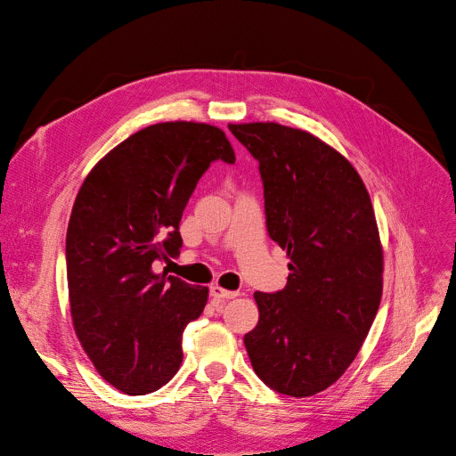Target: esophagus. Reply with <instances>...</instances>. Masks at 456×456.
Returning a JSON list of instances; mask_svg holds the SVG:
<instances>
[{
  "label": "esophagus",
  "mask_w": 456,
  "mask_h": 456,
  "mask_svg": "<svg viewBox=\"0 0 456 456\" xmlns=\"http://www.w3.org/2000/svg\"><path fill=\"white\" fill-rule=\"evenodd\" d=\"M238 296H240L238 292L225 290V289H222V287H218V285L211 287V297H213V303H215L216 306H222L225 301H229V299H232V297H238Z\"/></svg>",
  "instance_id": "34e87169"
}]
</instances>
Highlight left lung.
I'll return each mask as SVG.
<instances>
[{"label":"left lung","instance_id":"obj_1","mask_svg":"<svg viewBox=\"0 0 456 456\" xmlns=\"http://www.w3.org/2000/svg\"><path fill=\"white\" fill-rule=\"evenodd\" d=\"M229 129L259 162L267 231L290 259L283 290L254 292L259 321L243 343L269 387L312 397L352 364L380 305L384 262L370 194L339 151L303 129Z\"/></svg>","mask_w":456,"mask_h":456}]
</instances>
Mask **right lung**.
Masks as SVG:
<instances>
[{
  "label": "right lung",
  "mask_w": 456,
  "mask_h": 456,
  "mask_svg": "<svg viewBox=\"0 0 456 456\" xmlns=\"http://www.w3.org/2000/svg\"><path fill=\"white\" fill-rule=\"evenodd\" d=\"M215 160H236L220 127L159 122L102 157L77 192L67 232L74 329L99 375L126 395L173 379L182 334L208 303V287L153 264L178 256L182 213Z\"/></svg>",
  "instance_id": "obj_1"
}]
</instances>
